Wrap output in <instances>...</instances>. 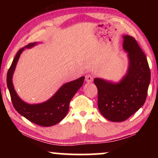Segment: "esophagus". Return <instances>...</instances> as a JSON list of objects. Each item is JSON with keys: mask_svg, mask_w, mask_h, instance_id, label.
Wrapping results in <instances>:
<instances>
[{"mask_svg": "<svg viewBox=\"0 0 158 158\" xmlns=\"http://www.w3.org/2000/svg\"><path fill=\"white\" fill-rule=\"evenodd\" d=\"M85 81L88 82V83L92 82L93 80V76L91 74H90V73L85 74Z\"/></svg>", "mask_w": 158, "mask_h": 158, "instance_id": "esophagus-1", "label": "esophagus"}]
</instances>
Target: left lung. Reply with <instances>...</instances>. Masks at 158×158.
Masks as SVG:
<instances>
[{"label": "left lung", "instance_id": "1", "mask_svg": "<svg viewBox=\"0 0 158 158\" xmlns=\"http://www.w3.org/2000/svg\"><path fill=\"white\" fill-rule=\"evenodd\" d=\"M123 49L128 52L127 73L118 84L95 78L98 109L102 116L113 122H122L143 105L151 81V71L145 53L135 37L123 36Z\"/></svg>", "mask_w": 158, "mask_h": 158}]
</instances>
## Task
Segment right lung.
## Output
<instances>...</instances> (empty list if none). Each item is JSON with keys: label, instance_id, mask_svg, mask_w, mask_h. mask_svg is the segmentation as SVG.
I'll use <instances>...</instances> for the list:
<instances>
[{"label": "right lung", "instance_id": "obj_1", "mask_svg": "<svg viewBox=\"0 0 158 158\" xmlns=\"http://www.w3.org/2000/svg\"><path fill=\"white\" fill-rule=\"evenodd\" d=\"M36 43H30L18 51L7 74V85L12 105L19 114L28 121L43 127H49L57 124L65 117L69 110V102L77 90L84 83V77L62 85L56 93L44 103L28 105L18 97L12 84V74L20 54L24 48L34 46Z\"/></svg>", "mask_w": 158, "mask_h": 158}]
</instances>
